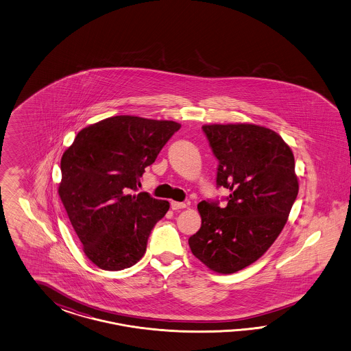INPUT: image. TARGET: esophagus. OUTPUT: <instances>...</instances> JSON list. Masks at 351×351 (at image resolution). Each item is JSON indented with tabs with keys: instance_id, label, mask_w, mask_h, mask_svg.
<instances>
[{
	"instance_id": "1",
	"label": "esophagus",
	"mask_w": 351,
	"mask_h": 351,
	"mask_svg": "<svg viewBox=\"0 0 351 351\" xmlns=\"http://www.w3.org/2000/svg\"><path fill=\"white\" fill-rule=\"evenodd\" d=\"M186 207V204L182 202H175V201H172L171 202V208L173 210V211H176V210H181V208H185Z\"/></svg>"
}]
</instances>
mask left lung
Here are the masks:
<instances>
[{
  "label": "left lung",
  "mask_w": 351,
  "mask_h": 351,
  "mask_svg": "<svg viewBox=\"0 0 351 351\" xmlns=\"http://www.w3.org/2000/svg\"><path fill=\"white\" fill-rule=\"evenodd\" d=\"M219 160L216 186L229 189L219 201H202L201 229L189 238L193 255L220 274L251 265L274 243L298 193L295 157L276 132L250 123L202 128Z\"/></svg>",
  "instance_id": "8db88e82"
}]
</instances>
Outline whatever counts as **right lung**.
Returning <instances> with one entry per match:
<instances>
[{"instance_id": "right-lung-1", "label": "right lung", "mask_w": 351, "mask_h": 351, "mask_svg": "<svg viewBox=\"0 0 351 351\" xmlns=\"http://www.w3.org/2000/svg\"><path fill=\"white\" fill-rule=\"evenodd\" d=\"M180 128L116 116L81 130L64 152L59 195L85 255L100 269L123 270L145 254L170 203L136 194L140 178Z\"/></svg>"}]
</instances>
